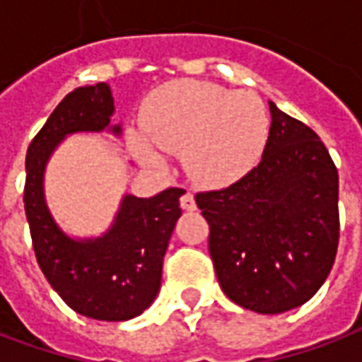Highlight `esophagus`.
Masks as SVG:
<instances>
[{
    "instance_id": "obj_1",
    "label": "esophagus",
    "mask_w": 362,
    "mask_h": 362,
    "mask_svg": "<svg viewBox=\"0 0 362 362\" xmlns=\"http://www.w3.org/2000/svg\"><path fill=\"white\" fill-rule=\"evenodd\" d=\"M179 202H181V208H183V210H187V212H192V210H197V202H194V197H192V192L185 191L183 194H181Z\"/></svg>"
}]
</instances>
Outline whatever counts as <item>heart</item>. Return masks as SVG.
Returning a JSON list of instances; mask_svg holds the SVG:
<instances>
[{
  "label": "heart",
  "mask_w": 362,
  "mask_h": 362,
  "mask_svg": "<svg viewBox=\"0 0 362 362\" xmlns=\"http://www.w3.org/2000/svg\"><path fill=\"white\" fill-rule=\"evenodd\" d=\"M142 131L156 148L183 156L187 173L202 187H226L245 177L262 158L270 134L264 102L249 90L171 81L156 88L141 112ZM131 148L144 163L160 156L139 134Z\"/></svg>",
  "instance_id": "1"
}]
</instances>
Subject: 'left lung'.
Instances as JSON below:
<instances>
[{
  "mask_svg": "<svg viewBox=\"0 0 362 362\" xmlns=\"http://www.w3.org/2000/svg\"><path fill=\"white\" fill-rule=\"evenodd\" d=\"M270 113L257 168L194 197L221 289L260 315L305 305L328 278L339 243L336 163L310 127L274 102Z\"/></svg>",
  "mask_w": 362,
  "mask_h": 362,
  "instance_id": "8db88e82",
  "label": "left lung"
}]
</instances>
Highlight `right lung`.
<instances>
[{
    "mask_svg": "<svg viewBox=\"0 0 362 362\" xmlns=\"http://www.w3.org/2000/svg\"><path fill=\"white\" fill-rule=\"evenodd\" d=\"M110 86H81L63 98L26 150L25 212L36 260L57 295L75 313L123 322L142 315L160 291L163 255L181 216L183 189L152 199L125 194L113 226L98 239L65 235L44 199V170L55 146L73 133H100L110 125ZM119 134L121 127H110Z\"/></svg>",
    "mask_w": 362,
    "mask_h": 362,
    "instance_id": "obj_1",
    "label": "right lung"
}]
</instances>
